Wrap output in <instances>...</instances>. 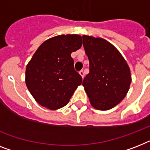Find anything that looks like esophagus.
Wrapping results in <instances>:
<instances>
[{
	"instance_id": "34e87169",
	"label": "esophagus",
	"mask_w": 150,
	"mask_h": 150,
	"mask_svg": "<svg viewBox=\"0 0 150 150\" xmlns=\"http://www.w3.org/2000/svg\"><path fill=\"white\" fill-rule=\"evenodd\" d=\"M79 74H80V75L82 76V79H83V78H84V76H85L84 71H83V70H81V71H79Z\"/></svg>"
}]
</instances>
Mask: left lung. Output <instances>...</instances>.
Instances as JSON below:
<instances>
[{
	"mask_svg": "<svg viewBox=\"0 0 150 150\" xmlns=\"http://www.w3.org/2000/svg\"><path fill=\"white\" fill-rule=\"evenodd\" d=\"M89 61V73L82 82L92 107H114L125 97L132 82L130 68L114 45L104 39L82 36Z\"/></svg>",
	"mask_w": 150,
	"mask_h": 150,
	"instance_id": "left-lung-1",
	"label": "left lung"
}]
</instances>
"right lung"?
Returning a JSON list of instances; mask_svg holds the SVG:
<instances>
[{
  "label": "right lung",
  "instance_id": "obj_1",
  "mask_svg": "<svg viewBox=\"0 0 150 150\" xmlns=\"http://www.w3.org/2000/svg\"><path fill=\"white\" fill-rule=\"evenodd\" d=\"M82 43L77 34L59 35L44 41L35 52L26 66L25 84L39 104L50 110L68 104L82 82L71 57Z\"/></svg>",
  "mask_w": 150,
  "mask_h": 150
}]
</instances>
